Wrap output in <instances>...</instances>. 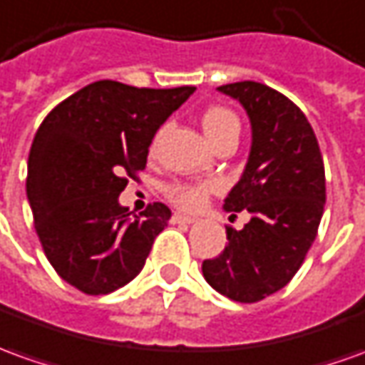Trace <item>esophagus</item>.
Segmentation results:
<instances>
[{
	"mask_svg": "<svg viewBox=\"0 0 365 365\" xmlns=\"http://www.w3.org/2000/svg\"><path fill=\"white\" fill-rule=\"evenodd\" d=\"M170 222H173V225H190V222H195V216L173 215L170 216Z\"/></svg>",
	"mask_w": 365,
	"mask_h": 365,
	"instance_id": "esophagus-1",
	"label": "esophagus"
}]
</instances>
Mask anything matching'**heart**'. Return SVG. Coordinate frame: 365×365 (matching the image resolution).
Returning a JSON list of instances; mask_svg holds the SVG:
<instances>
[{
    "label": "heart",
    "mask_w": 365,
    "mask_h": 365,
    "mask_svg": "<svg viewBox=\"0 0 365 365\" xmlns=\"http://www.w3.org/2000/svg\"><path fill=\"white\" fill-rule=\"evenodd\" d=\"M200 120H202V129L215 147L228 137H238L240 133V120L236 117V113L222 105L207 107ZM218 187L220 185L216 180H195V182L177 180L165 188V195L177 208L192 212L202 207Z\"/></svg>",
    "instance_id": "b5f03b06"
}]
</instances>
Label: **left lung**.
I'll return each instance as SVG.
<instances>
[{
  "mask_svg": "<svg viewBox=\"0 0 365 365\" xmlns=\"http://www.w3.org/2000/svg\"><path fill=\"white\" fill-rule=\"evenodd\" d=\"M242 103L252 123L245 175L225 200L246 210L242 230L226 228L225 250L202 262L207 282L235 302L252 304L278 292L300 270L318 236L326 175L312 125L298 105L256 81L218 87Z\"/></svg>",
  "mask_w": 365,
  "mask_h": 365,
  "instance_id": "1",
  "label": "left lung"
}]
</instances>
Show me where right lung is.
Returning a JSON list of instances; mask_svg holds the SVG:
<instances>
[{"label": "right lung", "instance_id": "right-lung-1", "mask_svg": "<svg viewBox=\"0 0 365 365\" xmlns=\"http://www.w3.org/2000/svg\"><path fill=\"white\" fill-rule=\"evenodd\" d=\"M195 87L147 89L95 81L39 125L27 160V198L47 260L89 296L115 292L143 270L170 210L153 202L130 216L119 195L139 180L158 127Z\"/></svg>", "mask_w": 365, "mask_h": 365}]
</instances>
